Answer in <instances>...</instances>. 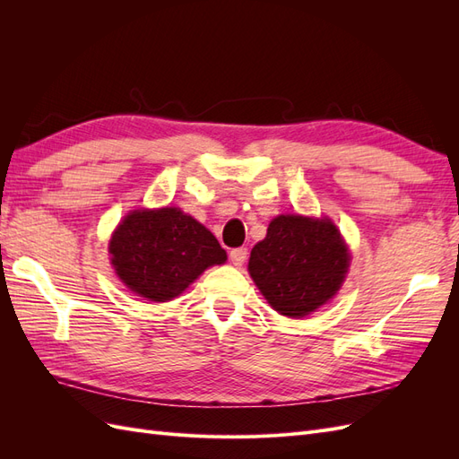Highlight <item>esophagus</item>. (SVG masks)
<instances>
[{"label": "esophagus", "instance_id": "esophagus-1", "mask_svg": "<svg viewBox=\"0 0 459 459\" xmlns=\"http://www.w3.org/2000/svg\"><path fill=\"white\" fill-rule=\"evenodd\" d=\"M247 256H248V251H247V248H243V247L233 248V251L230 253V260H231L233 266H243Z\"/></svg>", "mask_w": 459, "mask_h": 459}]
</instances>
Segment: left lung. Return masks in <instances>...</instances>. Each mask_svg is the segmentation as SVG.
Wrapping results in <instances>:
<instances>
[{"instance_id": "obj_1", "label": "left lung", "mask_w": 459, "mask_h": 459, "mask_svg": "<svg viewBox=\"0 0 459 459\" xmlns=\"http://www.w3.org/2000/svg\"><path fill=\"white\" fill-rule=\"evenodd\" d=\"M351 266V253L329 218L275 216L248 258V273L287 317H304L337 295Z\"/></svg>"}]
</instances>
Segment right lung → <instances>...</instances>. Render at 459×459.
Wrapping results in <instances>:
<instances>
[{
  "label": "right lung",
  "instance_id": "right-lung-1",
  "mask_svg": "<svg viewBox=\"0 0 459 459\" xmlns=\"http://www.w3.org/2000/svg\"><path fill=\"white\" fill-rule=\"evenodd\" d=\"M108 253L120 281L152 302L172 300L206 268L228 260L214 235L176 206L124 216Z\"/></svg>",
  "mask_w": 459,
  "mask_h": 459
}]
</instances>
